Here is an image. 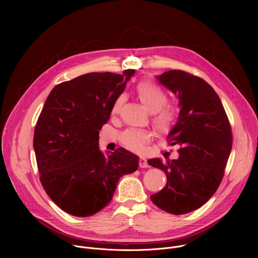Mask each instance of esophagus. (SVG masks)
Returning <instances> with one entry per match:
<instances>
[{
  "label": "esophagus",
  "mask_w": 258,
  "mask_h": 258,
  "mask_svg": "<svg viewBox=\"0 0 258 258\" xmlns=\"http://www.w3.org/2000/svg\"><path fill=\"white\" fill-rule=\"evenodd\" d=\"M139 166L141 168H145V167H149V164H148V162H147V160L145 158L141 157L140 160H139Z\"/></svg>",
  "instance_id": "obj_1"
}]
</instances>
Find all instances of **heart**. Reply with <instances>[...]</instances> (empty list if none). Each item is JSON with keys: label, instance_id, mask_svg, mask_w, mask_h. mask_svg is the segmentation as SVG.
<instances>
[{"label": "heart", "instance_id": "obj_1", "mask_svg": "<svg viewBox=\"0 0 258 258\" xmlns=\"http://www.w3.org/2000/svg\"><path fill=\"white\" fill-rule=\"evenodd\" d=\"M138 99L152 114V122L157 131L169 130L176 121L177 109L172 104H167L168 95L158 85L151 81H141L135 88ZM125 101V96L119 94L115 97L110 108L112 115H117ZM154 134L150 130L128 128L120 136V142L126 149L135 152L143 151L153 140Z\"/></svg>", "mask_w": 258, "mask_h": 258}]
</instances>
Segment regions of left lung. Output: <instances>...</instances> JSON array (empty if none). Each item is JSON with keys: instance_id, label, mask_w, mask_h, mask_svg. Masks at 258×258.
Here are the masks:
<instances>
[{"instance_id": "1", "label": "left lung", "mask_w": 258, "mask_h": 258, "mask_svg": "<svg viewBox=\"0 0 258 258\" xmlns=\"http://www.w3.org/2000/svg\"><path fill=\"white\" fill-rule=\"evenodd\" d=\"M157 80L179 99L178 120L167 136L171 146H179V156L148 160L167 177L151 200L168 213L185 214L205 204L222 182L232 150V127L222 101L203 79L174 69Z\"/></svg>"}]
</instances>
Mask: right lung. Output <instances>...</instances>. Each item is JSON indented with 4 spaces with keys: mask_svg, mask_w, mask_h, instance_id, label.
<instances>
[{
    "mask_svg": "<svg viewBox=\"0 0 258 258\" xmlns=\"http://www.w3.org/2000/svg\"><path fill=\"white\" fill-rule=\"evenodd\" d=\"M92 72L57 85L36 121L33 148L42 186L65 212L91 216L112 200L123 174L138 169V156L118 148L103 155L99 131L134 75Z\"/></svg>",
    "mask_w": 258,
    "mask_h": 258,
    "instance_id": "add662e5",
    "label": "right lung"
}]
</instances>
